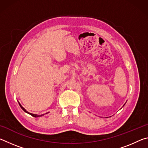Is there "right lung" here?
<instances>
[{"mask_svg": "<svg viewBox=\"0 0 148 148\" xmlns=\"http://www.w3.org/2000/svg\"><path fill=\"white\" fill-rule=\"evenodd\" d=\"M19 106H20V107H21V108H22V110H23L24 112H26V113H28V114H30V115H31V116H33V117H40V116H44V114H42V115H40H40H36V114H33L29 113V112H27V110H26L25 109V108H23V106H21V104H19ZM46 114H47V113H46Z\"/></svg>", "mask_w": 148, "mask_h": 148, "instance_id": "obj_1", "label": "right lung"}]
</instances>
